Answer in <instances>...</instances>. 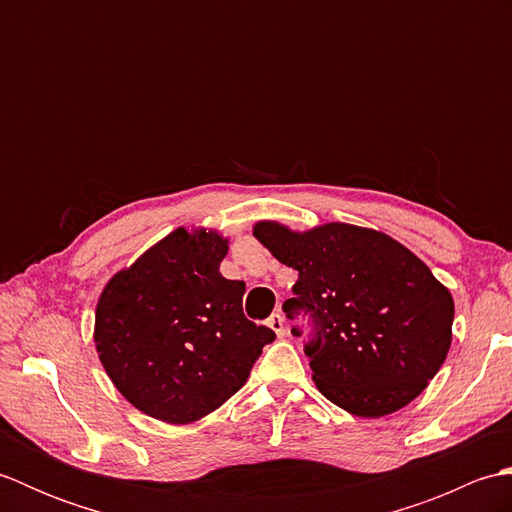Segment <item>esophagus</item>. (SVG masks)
Returning <instances> with one entry per match:
<instances>
[{"label": "esophagus", "mask_w": 512, "mask_h": 512, "mask_svg": "<svg viewBox=\"0 0 512 512\" xmlns=\"http://www.w3.org/2000/svg\"><path fill=\"white\" fill-rule=\"evenodd\" d=\"M268 328L270 330H273L277 336H279V339H281V336H284L286 334V325H284V317H281V314L279 312H275L273 314V317H270L268 319Z\"/></svg>", "instance_id": "esophagus-1"}]
</instances>
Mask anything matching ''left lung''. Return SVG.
I'll list each match as a JSON object with an SVG mask.
<instances>
[{
	"mask_svg": "<svg viewBox=\"0 0 512 512\" xmlns=\"http://www.w3.org/2000/svg\"><path fill=\"white\" fill-rule=\"evenodd\" d=\"M253 235L299 273L284 312L308 314L303 352L325 398L380 418L422 394L447 358L455 312L422 259L385 233L343 222L303 233L257 222Z\"/></svg>",
	"mask_w": 512,
	"mask_h": 512,
	"instance_id": "8db88e82",
	"label": "left lung"
}]
</instances>
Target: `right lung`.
<instances>
[{
  "label": "right lung",
  "mask_w": 512,
  "mask_h": 512,
  "mask_svg": "<svg viewBox=\"0 0 512 512\" xmlns=\"http://www.w3.org/2000/svg\"><path fill=\"white\" fill-rule=\"evenodd\" d=\"M228 239L176 228L107 281L94 343L116 389L147 416L189 424L244 387L275 332L244 317V281L226 279Z\"/></svg>",
  "instance_id": "right-lung-1"
}]
</instances>
